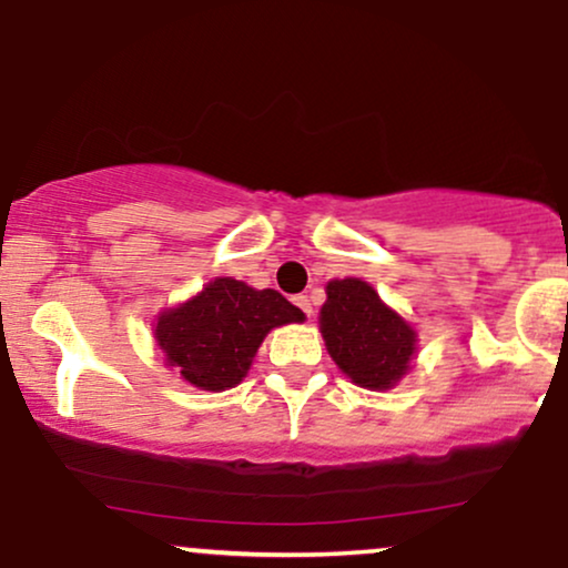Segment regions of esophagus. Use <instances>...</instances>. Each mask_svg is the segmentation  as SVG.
<instances>
[{"instance_id":"34e87169","label":"esophagus","mask_w":568,"mask_h":568,"mask_svg":"<svg viewBox=\"0 0 568 568\" xmlns=\"http://www.w3.org/2000/svg\"><path fill=\"white\" fill-rule=\"evenodd\" d=\"M293 304H296L298 310H302L306 317H312V304H310V298H306V296H293Z\"/></svg>"}]
</instances>
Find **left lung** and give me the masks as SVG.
I'll use <instances>...</instances> for the list:
<instances>
[{"label":"left lung","instance_id":"1","mask_svg":"<svg viewBox=\"0 0 568 568\" xmlns=\"http://www.w3.org/2000/svg\"><path fill=\"white\" fill-rule=\"evenodd\" d=\"M325 293L321 331L336 366L357 387H395L410 368L416 331L363 280H331Z\"/></svg>","mask_w":568,"mask_h":568}]
</instances>
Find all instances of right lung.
<instances>
[{
	"label": "right lung",
	"instance_id": "right-lung-1",
	"mask_svg": "<svg viewBox=\"0 0 568 568\" xmlns=\"http://www.w3.org/2000/svg\"><path fill=\"white\" fill-rule=\"evenodd\" d=\"M302 321L304 312L283 293L216 277L197 296L162 312L154 338L181 379L221 393L243 382L258 344L272 328Z\"/></svg>",
	"mask_w": 568,
	"mask_h": 568
}]
</instances>
